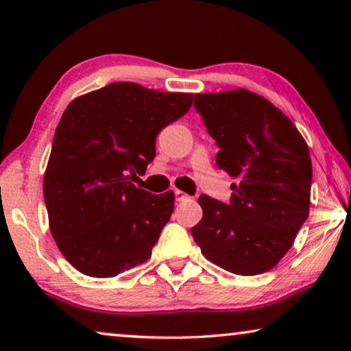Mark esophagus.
<instances>
[{
    "label": "esophagus",
    "mask_w": 351,
    "mask_h": 351,
    "mask_svg": "<svg viewBox=\"0 0 351 351\" xmlns=\"http://www.w3.org/2000/svg\"><path fill=\"white\" fill-rule=\"evenodd\" d=\"M174 195H176V199H177V201H185V199L190 198L189 195L184 193V191H180V190H176Z\"/></svg>",
    "instance_id": "obj_1"
}]
</instances>
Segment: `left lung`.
I'll use <instances>...</instances> for the list:
<instances>
[{"label":"left lung","mask_w":351,"mask_h":351,"mask_svg":"<svg viewBox=\"0 0 351 351\" xmlns=\"http://www.w3.org/2000/svg\"><path fill=\"white\" fill-rule=\"evenodd\" d=\"M195 108L220 152L219 169L237 180L228 204L201 195L191 228L203 256L234 275L271 270L308 217L310 150L289 118L246 89L195 94Z\"/></svg>","instance_id":"8db88e82"}]
</instances>
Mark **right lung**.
Listing matches in <instances>:
<instances>
[{
    "mask_svg": "<svg viewBox=\"0 0 351 351\" xmlns=\"http://www.w3.org/2000/svg\"><path fill=\"white\" fill-rule=\"evenodd\" d=\"M193 94L112 83L71 100L45 172L49 228L83 275L113 278L152 256L174 210V191L132 184L155 158L161 129L189 112Z\"/></svg>",
    "mask_w": 351,
    "mask_h": 351,
    "instance_id": "add662e5",
    "label": "right lung"
}]
</instances>
